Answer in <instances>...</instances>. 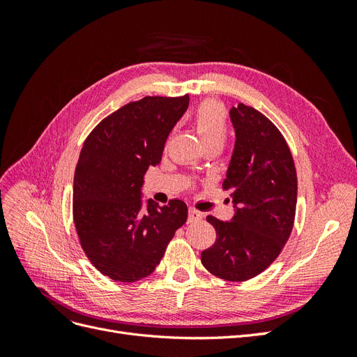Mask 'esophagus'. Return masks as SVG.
<instances>
[{
    "instance_id": "34e87169",
    "label": "esophagus",
    "mask_w": 357,
    "mask_h": 357,
    "mask_svg": "<svg viewBox=\"0 0 357 357\" xmlns=\"http://www.w3.org/2000/svg\"><path fill=\"white\" fill-rule=\"evenodd\" d=\"M202 219V213H199L195 208H189V215H188V222H197Z\"/></svg>"
}]
</instances>
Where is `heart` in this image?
Here are the masks:
<instances>
[{
    "instance_id": "b5f03b06",
    "label": "heart",
    "mask_w": 357,
    "mask_h": 357,
    "mask_svg": "<svg viewBox=\"0 0 357 357\" xmlns=\"http://www.w3.org/2000/svg\"><path fill=\"white\" fill-rule=\"evenodd\" d=\"M197 132L205 146L223 144L228 135V117L225 107L213 100H207L198 105L193 114Z\"/></svg>"
}]
</instances>
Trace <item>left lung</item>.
<instances>
[{"mask_svg":"<svg viewBox=\"0 0 357 357\" xmlns=\"http://www.w3.org/2000/svg\"><path fill=\"white\" fill-rule=\"evenodd\" d=\"M235 147L223 189H231V222L207 215L215 243L201 253L213 275L245 282L271 265L295 222L298 178L295 162L277 126L253 107H232Z\"/></svg>","mask_w":357,"mask_h":357,"instance_id":"8db88e82","label":"left lung"}]
</instances>
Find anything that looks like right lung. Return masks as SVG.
<instances>
[{
  "instance_id": "add662e5",
  "label": "right lung",
  "mask_w": 357,
  "mask_h": 357,
  "mask_svg": "<svg viewBox=\"0 0 357 357\" xmlns=\"http://www.w3.org/2000/svg\"><path fill=\"white\" fill-rule=\"evenodd\" d=\"M189 95L146 96L107 116L86 138L74 172L73 218L91 264L114 282L134 283L155 271L188 205L149 199L142 188L149 167L162 159Z\"/></svg>"
}]
</instances>
